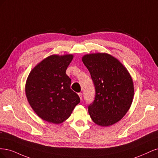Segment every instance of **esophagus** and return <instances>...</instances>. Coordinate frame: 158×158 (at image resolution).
<instances>
[{
  "instance_id": "obj_1",
  "label": "esophagus",
  "mask_w": 158,
  "mask_h": 158,
  "mask_svg": "<svg viewBox=\"0 0 158 158\" xmlns=\"http://www.w3.org/2000/svg\"><path fill=\"white\" fill-rule=\"evenodd\" d=\"M78 95H79V96L80 99H81V100H82V97H83V94H82V93H78Z\"/></svg>"
}]
</instances>
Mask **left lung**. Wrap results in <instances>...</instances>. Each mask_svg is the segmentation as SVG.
Segmentation results:
<instances>
[{
    "label": "left lung",
    "mask_w": 158,
    "mask_h": 158,
    "mask_svg": "<svg viewBox=\"0 0 158 158\" xmlns=\"http://www.w3.org/2000/svg\"><path fill=\"white\" fill-rule=\"evenodd\" d=\"M82 62L89 71L96 89L89 114L96 125L118 123L129 111L134 97L133 79L119 60L108 53L85 54Z\"/></svg>",
    "instance_id": "1"
}]
</instances>
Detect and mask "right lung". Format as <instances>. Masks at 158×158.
Returning a JSON list of instances; mask_svg holds the SVG:
<instances>
[{"mask_svg": "<svg viewBox=\"0 0 158 158\" xmlns=\"http://www.w3.org/2000/svg\"><path fill=\"white\" fill-rule=\"evenodd\" d=\"M73 58L72 54L49 56L35 65L27 77L25 91L28 102L35 113L48 123H63L80 102L65 73Z\"/></svg>", "mask_w": 158, "mask_h": 158, "instance_id": "1", "label": "right lung"}]
</instances>
